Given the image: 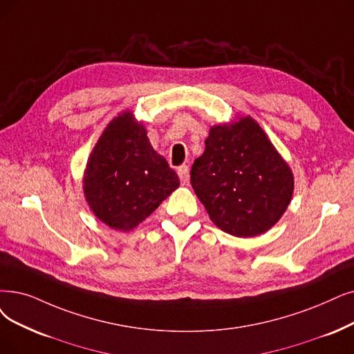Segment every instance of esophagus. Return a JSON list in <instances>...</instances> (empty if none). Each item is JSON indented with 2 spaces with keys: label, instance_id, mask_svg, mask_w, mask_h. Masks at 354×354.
Masks as SVG:
<instances>
[{
  "label": "esophagus",
  "instance_id": "esophagus-1",
  "mask_svg": "<svg viewBox=\"0 0 354 354\" xmlns=\"http://www.w3.org/2000/svg\"><path fill=\"white\" fill-rule=\"evenodd\" d=\"M177 174L180 177V181L183 183V185H186V183L189 181V167L186 164H183L177 168Z\"/></svg>",
  "mask_w": 354,
  "mask_h": 354
}]
</instances>
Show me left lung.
Segmentation results:
<instances>
[{
    "instance_id": "left-lung-1",
    "label": "left lung",
    "mask_w": 354,
    "mask_h": 354,
    "mask_svg": "<svg viewBox=\"0 0 354 354\" xmlns=\"http://www.w3.org/2000/svg\"><path fill=\"white\" fill-rule=\"evenodd\" d=\"M205 144L190 183L212 222L241 238L270 230L290 203L293 176L259 123L214 126Z\"/></svg>"
}]
</instances>
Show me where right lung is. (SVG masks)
<instances>
[{
    "label": "right lung",
    "mask_w": 354,
    "mask_h": 354,
    "mask_svg": "<svg viewBox=\"0 0 354 354\" xmlns=\"http://www.w3.org/2000/svg\"><path fill=\"white\" fill-rule=\"evenodd\" d=\"M178 186L176 171L153 151L131 111L109 123L84 176V193L94 215L120 231L133 230Z\"/></svg>",
    "instance_id": "right-lung-1"
}]
</instances>
